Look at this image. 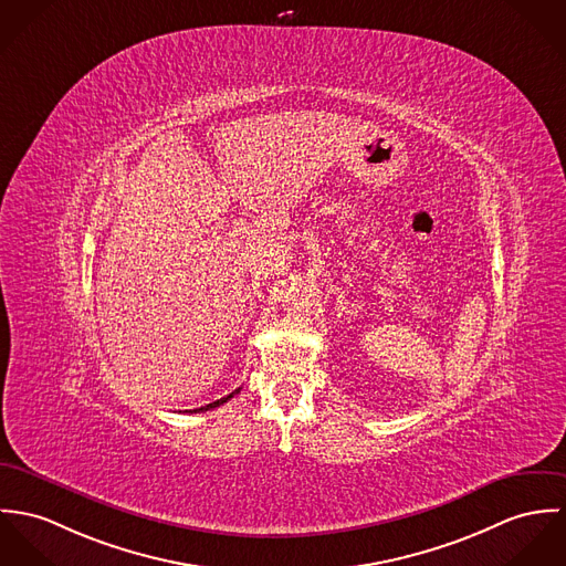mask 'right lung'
Wrapping results in <instances>:
<instances>
[{"label": "right lung", "mask_w": 566, "mask_h": 566, "mask_svg": "<svg viewBox=\"0 0 566 566\" xmlns=\"http://www.w3.org/2000/svg\"><path fill=\"white\" fill-rule=\"evenodd\" d=\"M241 388H237L234 392H230L228 397H221V399H217V401H212V403H208V406H201V408H197V410H192V412H206V410H212V408H217V406H223L228 399H232L237 392H239Z\"/></svg>", "instance_id": "1"}]
</instances>
